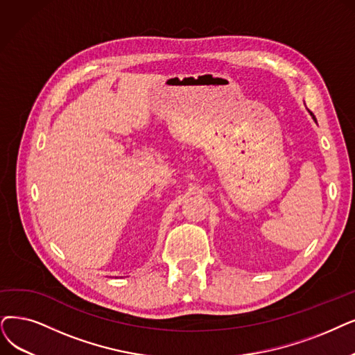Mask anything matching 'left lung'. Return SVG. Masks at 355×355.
Here are the masks:
<instances>
[{
  "instance_id": "8db88e82",
  "label": "left lung",
  "mask_w": 355,
  "mask_h": 355,
  "mask_svg": "<svg viewBox=\"0 0 355 355\" xmlns=\"http://www.w3.org/2000/svg\"><path fill=\"white\" fill-rule=\"evenodd\" d=\"M309 112H310V110H309ZM310 115H311V116H313V119L316 121V118H315V115H313V113H311V112H310Z\"/></svg>"
}]
</instances>
